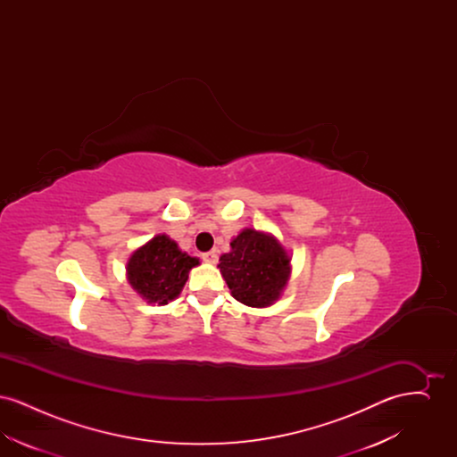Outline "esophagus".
Wrapping results in <instances>:
<instances>
[{
	"instance_id": "esophagus-1",
	"label": "esophagus",
	"mask_w": 457,
	"mask_h": 457,
	"mask_svg": "<svg viewBox=\"0 0 457 457\" xmlns=\"http://www.w3.org/2000/svg\"><path fill=\"white\" fill-rule=\"evenodd\" d=\"M202 259L207 263H218V253L216 252H205V253H202Z\"/></svg>"
}]
</instances>
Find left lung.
<instances>
[{"mask_svg": "<svg viewBox=\"0 0 457 457\" xmlns=\"http://www.w3.org/2000/svg\"><path fill=\"white\" fill-rule=\"evenodd\" d=\"M218 267L231 295L248 306H269L279 296L289 278V257L269 235L243 229L231 241Z\"/></svg>", "mask_w": 457, "mask_h": 457, "instance_id": "obj_1", "label": "left lung"}]
</instances>
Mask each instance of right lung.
I'll return each instance as SVG.
<instances>
[{"instance_id": "add662e5", "label": "right lung", "mask_w": 457, "mask_h": 457, "mask_svg": "<svg viewBox=\"0 0 457 457\" xmlns=\"http://www.w3.org/2000/svg\"><path fill=\"white\" fill-rule=\"evenodd\" d=\"M198 259L183 253L166 235H159L133 252L127 270L129 281L142 298L166 304L181 293Z\"/></svg>"}]
</instances>
